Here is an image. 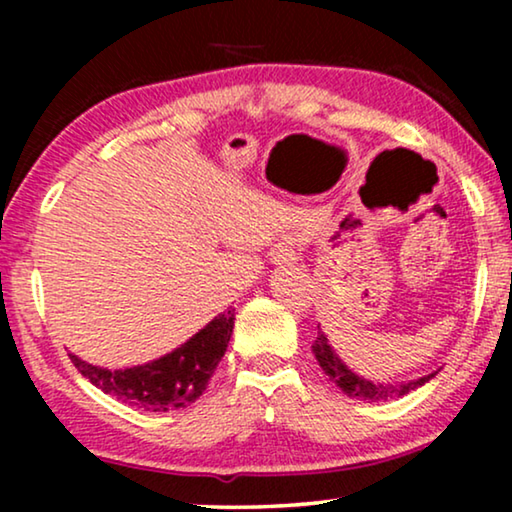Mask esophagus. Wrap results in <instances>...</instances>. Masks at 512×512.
<instances>
[{
  "label": "esophagus",
  "mask_w": 512,
  "mask_h": 512,
  "mask_svg": "<svg viewBox=\"0 0 512 512\" xmlns=\"http://www.w3.org/2000/svg\"><path fill=\"white\" fill-rule=\"evenodd\" d=\"M298 261V251H296V244L291 240H284L275 244V249H272V263L275 265H291Z\"/></svg>",
  "instance_id": "1"
}]
</instances>
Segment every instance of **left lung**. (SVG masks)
<instances>
[{"instance_id":"obj_1","label":"left lung","mask_w":512,"mask_h":512,"mask_svg":"<svg viewBox=\"0 0 512 512\" xmlns=\"http://www.w3.org/2000/svg\"><path fill=\"white\" fill-rule=\"evenodd\" d=\"M312 354L317 356L319 366L324 373L328 375V380L338 384V387L345 391L347 396L352 398H363V401H389V398H398V396H405L410 394L412 389L422 387L431 380V377H436V373L431 375H424L419 377V380H410V382H398V384H380V382H370V380H363L356 373H352L345 363L338 359V354L333 352V347L328 345V338L324 333L319 331L317 340H314L312 345Z\"/></svg>"}]
</instances>
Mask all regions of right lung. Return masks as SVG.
Returning a JSON list of instances; mask_svg holds the SVG:
<instances>
[{
    "mask_svg": "<svg viewBox=\"0 0 512 512\" xmlns=\"http://www.w3.org/2000/svg\"><path fill=\"white\" fill-rule=\"evenodd\" d=\"M233 326L235 310L223 312L174 352L135 368H100L81 361L74 354H69V359L79 368V373L104 394L149 412H170L186 408L202 396L209 377L214 375L221 356L226 354Z\"/></svg>",
    "mask_w": 512,
    "mask_h": 512,
    "instance_id": "1",
    "label": "right lung"
}]
</instances>
